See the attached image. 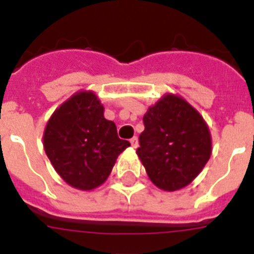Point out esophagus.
<instances>
[{
    "mask_svg": "<svg viewBox=\"0 0 254 254\" xmlns=\"http://www.w3.org/2000/svg\"><path fill=\"white\" fill-rule=\"evenodd\" d=\"M129 142H131V146H132V147H134V148H136V147H138V146H139L138 138H136V136H134V138L131 139Z\"/></svg>",
    "mask_w": 254,
    "mask_h": 254,
    "instance_id": "1",
    "label": "esophagus"
}]
</instances>
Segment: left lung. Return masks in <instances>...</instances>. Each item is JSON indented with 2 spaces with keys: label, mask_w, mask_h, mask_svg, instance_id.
<instances>
[{
  "label": "left lung",
  "mask_w": 254,
  "mask_h": 254,
  "mask_svg": "<svg viewBox=\"0 0 254 254\" xmlns=\"http://www.w3.org/2000/svg\"><path fill=\"white\" fill-rule=\"evenodd\" d=\"M136 150L156 188L177 191L197 178L211 155L209 126L179 95L166 93L143 116Z\"/></svg>",
  "instance_id": "1"
}]
</instances>
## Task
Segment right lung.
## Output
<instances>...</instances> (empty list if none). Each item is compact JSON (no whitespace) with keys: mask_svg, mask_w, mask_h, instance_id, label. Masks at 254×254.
<instances>
[{"mask_svg":"<svg viewBox=\"0 0 254 254\" xmlns=\"http://www.w3.org/2000/svg\"><path fill=\"white\" fill-rule=\"evenodd\" d=\"M43 144L57 174L72 188L89 191L106 182L129 142L120 139L115 123L104 118L98 95L81 89L51 115Z\"/></svg>","mask_w":254,"mask_h":254,"instance_id":"obj_1","label":"right lung"}]
</instances>
